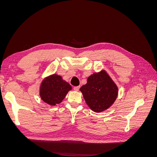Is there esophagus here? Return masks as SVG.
I'll return each mask as SVG.
<instances>
[{
    "mask_svg": "<svg viewBox=\"0 0 157 157\" xmlns=\"http://www.w3.org/2000/svg\"><path fill=\"white\" fill-rule=\"evenodd\" d=\"M79 88H80V86H75L73 89H74L75 91H77V92H78V90H79Z\"/></svg>",
    "mask_w": 157,
    "mask_h": 157,
    "instance_id": "34e87169",
    "label": "esophagus"
}]
</instances>
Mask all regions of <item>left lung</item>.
Listing matches in <instances>:
<instances>
[{"instance_id":"8db88e82","label":"left lung","mask_w":157,"mask_h":157,"mask_svg":"<svg viewBox=\"0 0 157 157\" xmlns=\"http://www.w3.org/2000/svg\"><path fill=\"white\" fill-rule=\"evenodd\" d=\"M80 91L90 109L101 113L113 105L118 88L107 71L102 69L88 77L87 83L80 88Z\"/></svg>"}]
</instances>
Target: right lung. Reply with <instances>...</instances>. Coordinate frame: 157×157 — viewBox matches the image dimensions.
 Returning <instances> with one entry per match:
<instances>
[{"instance_id":"1","label":"right lung","mask_w":157,"mask_h":157,"mask_svg":"<svg viewBox=\"0 0 157 157\" xmlns=\"http://www.w3.org/2000/svg\"><path fill=\"white\" fill-rule=\"evenodd\" d=\"M71 90L72 87L61 76L52 74L42 80L40 85L39 95L44 102L51 106H55L62 102Z\"/></svg>"}]
</instances>
